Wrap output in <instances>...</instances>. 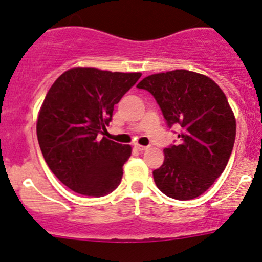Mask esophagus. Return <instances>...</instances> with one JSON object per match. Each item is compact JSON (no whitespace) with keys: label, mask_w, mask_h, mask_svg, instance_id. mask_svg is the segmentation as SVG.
Returning <instances> with one entry per match:
<instances>
[{"label":"esophagus","mask_w":262,"mask_h":262,"mask_svg":"<svg viewBox=\"0 0 262 262\" xmlns=\"http://www.w3.org/2000/svg\"><path fill=\"white\" fill-rule=\"evenodd\" d=\"M147 146H141V144H136V149L139 150V152H143V150L147 149Z\"/></svg>","instance_id":"34e87169"}]
</instances>
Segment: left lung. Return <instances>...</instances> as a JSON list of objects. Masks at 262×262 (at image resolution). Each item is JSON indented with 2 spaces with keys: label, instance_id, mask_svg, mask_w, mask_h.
Instances as JSON below:
<instances>
[{
  "label": "left lung",
  "instance_id": "8db88e82",
  "mask_svg": "<svg viewBox=\"0 0 262 262\" xmlns=\"http://www.w3.org/2000/svg\"><path fill=\"white\" fill-rule=\"evenodd\" d=\"M161 107L168 128H181L180 143L165 148L162 166L153 171L158 189L178 200L207 191L228 163L236 138V119L221 87L186 70L148 76L138 84Z\"/></svg>",
  "mask_w": 262,
  "mask_h": 262
}]
</instances>
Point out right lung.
Here are the masks:
<instances>
[{"instance_id": "add662e5", "label": "right lung", "mask_w": 262, "mask_h": 262, "mask_svg": "<svg viewBox=\"0 0 262 262\" xmlns=\"http://www.w3.org/2000/svg\"><path fill=\"white\" fill-rule=\"evenodd\" d=\"M141 76L77 67L50 87L36 124L38 142L50 171L73 191L99 198L120 184L132 147L100 134Z\"/></svg>"}]
</instances>
